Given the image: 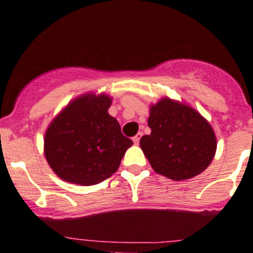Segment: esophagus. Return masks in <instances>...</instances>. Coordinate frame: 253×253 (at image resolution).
Segmentation results:
<instances>
[{"mask_svg": "<svg viewBox=\"0 0 253 253\" xmlns=\"http://www.w3.org/2000/svg\"><path fill=\"white\" fill-rule=\"evenodd\" d=\"M141 137H142V132H138V133L136 134V136H134L133 138H132V140H133V142L136 143V145H138V143H140Z\"/></svg>", "mask_w": 253, "mask_h": 253, "instance_id": "obj_1", "label": "esophagus"}]
</instances>
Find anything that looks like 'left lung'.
Wrapping results in <instances>:
<instances>
[{
	"instance_id": "left-lung-1",
	"label": "left lung",
	"mask_w": 253,
	"mask_h": 253,
	"mask_svg": "<svg viewBox=\"0 0 253 253\" xmlns=\"http://www.w3.org/2000/svg\"><path fill=\"white\" fill-rule=\"evenodd\" d=\"M150 134L140 146L157 173L171 180L192 178L207 169L216 152L209 122L188 106L164 98L151 107Z\"/></svg>"
}]
</instances>
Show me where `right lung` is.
Wrapping results in <instances>:
<instances>
[{
    "label": "right lung",
    "mask_w": 253,
    "mask_h": 253,
    "mask_svg": "<svg viewBox=\"0 0 253 253\" xmlns=\"http://www.w3.org/2000/svg\"><path fill=\"white\" fill-rule=\"evenodd\" d=\"M111 98L86 94L72 101L49 125L44 156L62 180L91 186L112 176L132 140L108 115Z\"/></svg>",
    "instance_id": "right-lung-1"
}]
</instances>
